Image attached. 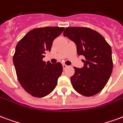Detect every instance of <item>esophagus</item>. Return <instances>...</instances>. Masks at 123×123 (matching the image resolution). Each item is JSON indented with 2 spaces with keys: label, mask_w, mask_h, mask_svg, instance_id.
Wrapping results in <instances>:
<instances>
[{
  "label": "esophagus",
  "mask_w": 123,
  "mask_h": 123,
  "mask_svg": "<svg viewBox=\"0 0 123 123\" xmlns=\"http://www.w3.org/2000/svg\"><path fill=\"white\" fill-rule=\"evenodd\" d=\"M67 66H67V65H66L65 64H62V67H63V68H64V69H65L66 68H67Z\"/></svg>",
  "instance_id": "esophagus-1"
}]
</instances>
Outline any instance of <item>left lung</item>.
<instances>
[{
    "instance_id": "8db88e82",
    "label": "left lung",
    "mask_w": 123,
    "mask_h": 123,
    "mask_svg": "<svg viewBox=\"0 0 123 123\" xmlns=\"http://www.w3.org/2000/svg\"><path fill=\"white\" fill-rule=\"evenodd\" d=\"M63 35L75 43L78 55L85 58L83 68L74 67L75 73L70 78L73 88L85 96L98 94L112 72L111 46L100 34L87 27H67Z\"/></svg>"
}]
</instances>
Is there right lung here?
<instances>
[{
    "mask_svg": "<svg viewBox=\"0 0 123 123\" xmlns=\"http://www.w3.org/2000/svg\"><path fill=\"white\" fill-rule=\"evenodd\" d=\"M64 29L58 27L32 29L16 45L13 57L16 74L21 85L32 96H47L57 86L62 72V64L45 62L42 59Z\"/></svg>",
    "mask_w": 123,
    "mask_h": 123,
    "instance_id": "obj_1",
    "label": "right lung"
}]
</instances>
